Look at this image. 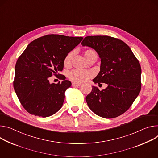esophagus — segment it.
<instances>
[{"label":"esophagus","mask_w":158,"mask_h":158,"mask_svg":"<svg viewBox=\"0 0 158 158\" xmlns=\"http://www.w3.org/2000/svg\"><path fill=\"white\" fill-rule=\"evenodd\" d=\"M81 85V84H77V83H75V82H73L72 83V85H73V87H76V86H80Z\"/></svg>","instance_id":"1"}]
</instances>
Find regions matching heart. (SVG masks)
Masks as SVG:
<instances>
[{
	"label": "heart",
	"instance_id": "obj_1",
	"mask_svg": "<svg viewBox=\"0 0 158 158\" xmlns=\"http://www.w3.org/2000/svg\"><path fill=\"white\" fill-rule=\"evenodd\" d=\"M95 54H96V53L91 49H88L84 52V57L87 60H88L89 59V58H91V57L93 55H95ZM73 56H74L73 52H69L66 55V56L64 59V65L65 67H69L70 65L72 59H73ZM67 76H68V78L71 81H73L75 83L79 84V83L85 82V81H87L89 78H90L92 76V73L90 71H88V70L75 69V70L70 71V73H69Z\"/></svg>",
	"mask_w": 158,
	"mask_h": 158
}]
</instances>
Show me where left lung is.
<instances>
[{"label": "left lung", "mask_w": 158, "mask_h": 158, "mask_svg": "<svg viewBox=\"0 0 158 158\" xmlns=\"http://www.w3.org/2000/svg\"><path fill=\"white\" fill-rule=\"evenodd\" d=\"M81 44L95 50L101 59L100 71L93 81L108 85L102 91L93 86L85 98L89 108L97 115L105 118L121 115L131 107L140 91L139 62L131 48L117 38L89 36Z\"/></svg>", "instance_id": "obj_1"}]
</instances>
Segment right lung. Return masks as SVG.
Masks as SVG:
<instances>
[{"label":"right lung","instance_id":"add662e5","mask_svg":"<svg viewBox=\"0 0 158 158\" xmlns=\"http://www.w3.org/2000/svg\"><path fill=\"white\" fill-rule=\"evenodd\" d=\"M82 37L48 35L35 40L19 57L15 66L14 89L24 109L35 116L48 117L62 106L65 91L71 82L63 79L50 83L52 74L58 76L66 55Z\"/></svg>","mask_w":158,"mask_h":158}]
</instances>
